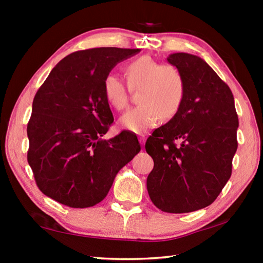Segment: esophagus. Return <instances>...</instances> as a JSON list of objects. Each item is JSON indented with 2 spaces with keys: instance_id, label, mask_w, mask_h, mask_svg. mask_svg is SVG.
<instances>
[{
  "instance_id": "1",
  "label": "esophagus",
  "mask_w": 263,
  "mask_h": 263,
  "mask_svg": "<svg viewBox=\"0 0 263 263\" xmlns=\"http://www.w3.org/2000/svg\"><path fill=\"white\" fill-rule=\"evenodd\" d=\"M138 139H139V142H140L141 146L145 145V142H146V137L145 136H140L139 138H138Z\"/></svg>"
}]
</instances>
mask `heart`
<instances>
[{
    "label": "heart",
    "instance_id": "heart-1",
    "mask_svg": "<svg viewBox=\"0 0 263 263\" xmlns=\"http://www.w3.org/2000/svg\"><path fill=\"white\" fill-rule=\"evenodd\" d=\"M125 77L128 87L115 73H109L103 81L106 102L119 111L127 106L131 91L141 88L140 105L127 110L119 118L123 130L144 135L157 126L161 117L172 118L180 110L185 92L184 80L174 66L142 55L125 66Z\"/></svg>",
    "mask_w": 263,
    "mask_h": 263
}]
</instances>
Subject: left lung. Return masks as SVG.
Here are the masks:
<instances>
[{"mask_svg": "<svg viewBox=\"0 0 263 263\" xmlns=\"http://www.w3.org/2000/svg\"><path fill=\"white\" fill-rule=\"evenodd\" d=\"M167 61L183 77L185 92L174 117L146 141L154 161L147 191L161 211L193 212L215 202L230 180L239 119L232 91L202 58L181 52Z\"/></svg>", "mask_w": 263, "mask_h": 263, "instance_id": "left-lung-1", "label": "left lung"}]
</instances>
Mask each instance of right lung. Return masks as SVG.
Wrapping results in <instances>:
<instances>
[{"mask_svg": "<svg viewBox=\"0 0 263 263\" xmlns=\"http://www.w3.org/2000/svg\"><path fill=\"white\" fill-rule=\"evenodd\" d=\"M139 48L74 52L38 89L28 123V162L38 188L60 204L89 208L108 195L117 173L139 153L137 137L123 131L102 139L114 122L103 81Z\"/></svg>", "mask_w": 263, "mask_h": 263, "instance_id": "1", "label": "right lung"}]
</instances>
